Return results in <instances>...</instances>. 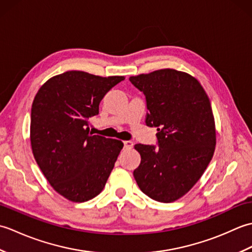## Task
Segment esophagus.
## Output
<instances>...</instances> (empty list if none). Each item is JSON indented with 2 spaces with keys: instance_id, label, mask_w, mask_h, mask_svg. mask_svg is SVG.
Here are the masks:
<instances>
[{
  "instance_id": "obj_1",
  "label": "esophagus",
  "mask_w": 252,
  "mask_h": 252,
  "mask_svg": "<svg viewBox=\"0 0 252 252\" xmlns=\"http://www.w3.org/2000/svg\"><path fill=\"white\" fill-rule=\"evenodd\" d=\"M123 144H125V148H126V149H131L133 147V142H131V141H125L123 142Z\"/></svg>"
}]
</instances>
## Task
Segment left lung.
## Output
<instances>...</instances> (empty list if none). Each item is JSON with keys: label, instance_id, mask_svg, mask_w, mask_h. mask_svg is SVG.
<instances>
[{"label": "left lung", "instance_id": "1", "mask_svg": "<svg viewBox=\"0 0 252 252\" xmlns=\"http://www.w3.org/2000/svg\"><path fill=\"white\" fill-rule=\"evenodd\" d=\"M129 80L145 96L146 126L158 131L157 146H134L141 163L133 175L144 194L156 201L172 202L197 183L215 153L210 100L195 78L174 69Z\"/></svg>", "mask_w": 252, "mask_h": 252}]
</instances>
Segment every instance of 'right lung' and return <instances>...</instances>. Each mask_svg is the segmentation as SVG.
Segmentation results:
<instances>
[{"label":"right lung","instance_id":"obj_1","mask_svg":"<svg viewBox=\"0 0 252 252\" xmlns=\"http://www.w3.org/2000/svg\"><path fill=\"white\" fill-rule=\"evenodd\" d=\"M125 77L67 71L51 78L31 108L30 141L35 161L58 194L83 202L103 190L123 143L90 133L107 92Z\"/></svg>","mask_w":252,"mask_h":252}]
</instances>
